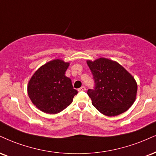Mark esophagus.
Listing matches in <instances>:
<instances>
[{"label": "esophagus", "mask_w": 156, "mask_h": 156, "mask_svg": "<svg viewBox=\"0 0 156 156\" xmlns=\"http://www.w3.org/2000/svg\"><path fill=\"white\" fill-rule=\"evenodd\" d=\"M86 91L85 86H81L80 89H78V91Z\"/></svg>", "instance_id": "esophagus-1"}]
</instances>
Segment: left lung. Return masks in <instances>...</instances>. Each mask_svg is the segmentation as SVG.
Listing matches in <instances>:
<instances>
[{
	"mask_svg": "<svg viewBox=\"0 0 156 156\" xmlns=\"http://www.w3.org/2000/svg\"><path fill=\"white\" fill-rule=\"evenodd\" d=\"M86 62L95 83L94 89H89L87 94L97 110L109 117L128 110L137 92V83L132 75L117 62L107 58Z\"/></svg>",
	"mask_w": 156,
	"mask_h": 156,
	"instance_id": "obj_1",
	"label": "left lung"
}]
</instances>
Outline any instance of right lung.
I'll return each mask as SVG.
<instances>
[{
  "label": "right lung",
  "instance_id": "obj_1",
  "mask_svg": "<svg viewBox=\"0 0 156 156\" xmlns=\"http://www.w3.org/2000/svg\"><path fill=\"white\" fill-rule=\"evenodd\" d=\"M69 65L62 59L51 60L39 67L28 82V96L42 112L57 114L62 111L78 94L70 78L65 76Z\"/></svg>",
  "mask_w": 156,
  "mask_h": 156
}]
</instances>
